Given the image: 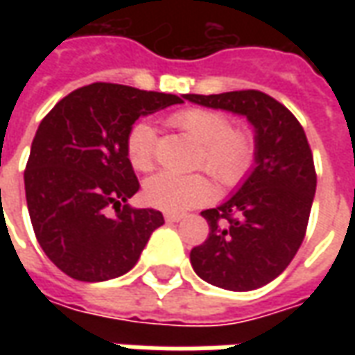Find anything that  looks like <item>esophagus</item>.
<instances>
[{
  "label": "esophagus",
  "instance_id": "obj_1",
  "mask_svg": "<svg viewBox=\"0 0 355 355\" xmlns=\"http://www.w3.org/2000/svg\"><path fill=\"white\" fill-rule=\"evenodd\" d=\"M184 218V215H177V213H167L165 215V220L167 223H178V220H182Z\"/></svg>",
  "mask_w": 355,
  "mask_h": 355
}]
</instances>
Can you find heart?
I'll use <instances>...</instances> for the list:
<instances>
[{
	"label": "heart",
	"instance_id": "obj_1",
	"mask_svg": "<svg viewBox=\"0 0 355 355\" xmlns=\"http://www.w3.org/2000/svg\"><path fill=\"white\" fill-rule=\"evenodd\" d=\"M171 125L200 144L196 159L223 186L238 184L254 162V140L247 131L234 129L223 112L209 108H186L171 116ZM132 169L146 173L155 165V131L146 121L131 127L125 142ZM215 196V186L203 175H177L163 171L148 178L144 200L165 213H182L207 203Z\"/></svg>",
	"mask_w": 355,
	"mask_h": 355
}]
</instances>
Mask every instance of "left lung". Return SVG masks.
<instances>
[{
	"label": "left lung",
	"mask_w": 355,
	"mask_h": 355,
	"mask_svg": "<svg viewBox=\"0 0 355 355\" xmlns=\"http://www.w3.org/2000/svg\"><path fill=\"white\" fill-rule=\"evenodd\" d=\"M184 98L245 116L254 127V169L230 200L201 213L209 238L190 262L215 287L259 289L289 266L304 239L318 182L304 129L282 102L254 89Z\"/></svg>",
	"instance_id": "left-lung-1"
}]
</instances>
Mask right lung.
<instances>
[{"mask_svg": "<svg viewBox=\"0 0 355 355\" xmlns=\"http://www.w3.org/2000/svg\"><path fill=\"white\" fill-rule=\"evenodd\" d=\"M180 102L177 94L91 83L42 119L24 171L28 213L42 249L66 275L106 282L137 264L163 215L127 203L140 184L125 142L140 116Z\"/></svg>", "mask_w": 355, "mask_h": 355, "instance_id": "obj_1", "label": "right lung"}]
</instances>
